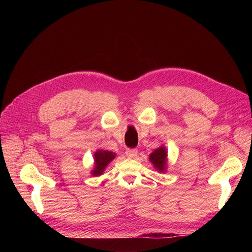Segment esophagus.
I'll return each mask as SVG.
<instances>
[{
	"instance_id": "obj_1",
	"label": "esophagus",
	"mask_w": 252,
	"mask_h": 252,
	"mask_svg": "<svg viewBox=\"0 0 252 252\" xmlns=\"http://www.w3.org/2000/svg\"><path fill=\"white\" fill-rule=\"evenodd\" d=\"M125 154L128 158H134V157H136V155H138V150L134 148H128V149H126Z\"/></svg>"
}]
</instances>
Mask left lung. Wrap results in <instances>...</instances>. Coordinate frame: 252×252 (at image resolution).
Returning a JSON list of instances; mask_svg holds the SVG:
<instances>
[{
	"mask_svg": "<svg viewBox=\"0 0 252 252\" xmlns=\"http://www.w3.org/2000/svg\"><path fill=\"white\" fill-rule=\"evenodd\" d=\"M149 159L157 170L159 172H164L167 165V151L165 147L161 146L156 149L152 154H150Z\"/></svg>",
	"mask_w": 252,
	"mask_h": 252,
	"instance_id": "obj_1",
	"label": "left lung"
}]
</instances>
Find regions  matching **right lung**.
<instances>
[{
    "mask_svg": "<svg viewBox=\"0 0 252 252\" xmlns=\"http://www.w3.org/2000/svg\"><path fill=\"white\" fill-rule=\"evenodd\" d=\"M116 158V154H113L108 150H96L94 154V168L91 171V174L94 177H98L101 175L107 165Z\"/></svg>",
    "mask_w": 252,
    "mask_h": 252,
    "instance_id": "right-lung-1",
    "label": "right lung"
}]
</instances>
